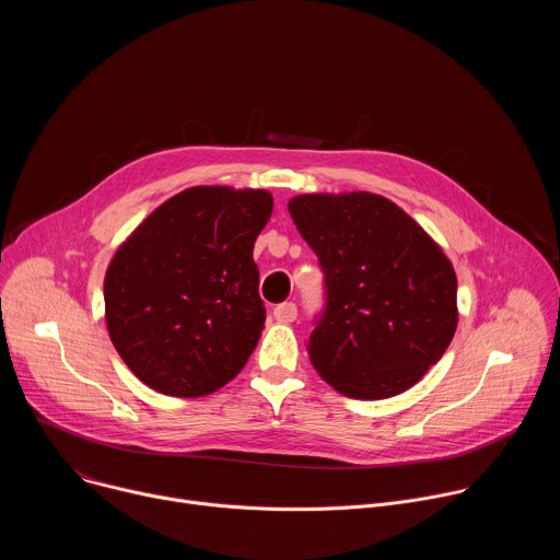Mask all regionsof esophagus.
Here are the masks:
<instances>
[{
    "label": "esophagus",
    "mask_w": 560,
    "mask_h": 560,
    "mask_svg": "<svg viewBox=\"0 0 560 560\" xmlns=\"http://www.w3.org/2000/svg\"><path fill=\"white\" fill-rule=\"evenodd\" d=\"M272 314H275L277 322H281V324H292L294 318H296V305H294L292 301L279 303V305H275Z\"/></svg>",
    "instance_id": "obj_1"
}]
</instances>
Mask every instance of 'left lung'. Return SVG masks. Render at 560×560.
Returning <instances> with one entry per match:
<instances>
[{
	"label": "left lung",
	"instance_id": "left-lung-1",
	"mask_svg": "<svg viewBox=\"0 0 560 560\" xmlns=\"http://www.w3.org/2000/svg\"><path fill=\"white\" fill-rule=\"evenodd\" d=\"M288 210L326 275V310L307 343L314 370L365 401L412 387L458 324L456 275L441 246L372 192L299 195Z\"/></svg>",
	"mask_w": 560,
	"mask_h": 560
}]
</instances>
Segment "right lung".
Returning a JSON list of instances; mask_svg holds the SVG:
<instances>
[{
    "label": "right lung",
    "mask_w": 560,
    "mask_h": 560,
    "mask_svg": "<svg viewBox=\"0 0 560 560\" xmlns=\"http://www.w3.org/2000/svg\"><path fill=\"white\" fill-rule=\"evenodd\" d=\"M270 214L268 190L195 186L119 246L104 279L106 326L148 387L195 398L242 372L266 322L253 248Z\"/></svg>",
    "instance_id": "1"
}]
</instances>
